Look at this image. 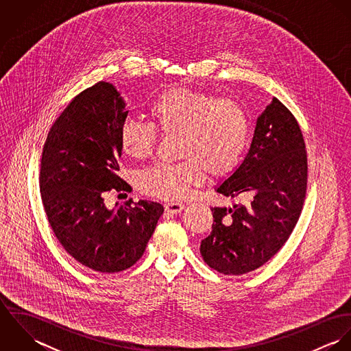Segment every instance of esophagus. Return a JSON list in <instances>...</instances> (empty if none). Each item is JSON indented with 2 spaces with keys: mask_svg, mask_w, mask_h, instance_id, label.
<instances>
[{
  "mask_svg": "<svg viewBox=\"0 0 351 351\" xmlns=\"http://www.w3.org/2000/svg\"><path fill=\"white\" fill-rule=\"evenodd\" d=\"M184 208H185V205L181 204V202H167V204H165V210L170 215L180 213V212L184 210Z\"/></svg>",
  "mask_w": 351,
  "mask_h": 351,
  "instance_id": "1",
  "label": "esophagus"
}]
</instances>
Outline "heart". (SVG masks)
Segmentation results:
<instances>
[{
    "label": "heart",
    "instance_id": "1",
    "mask_svg": "<svg viewBox=\"0 0 351 351\" xmlns=\"http://www.w3.org/2000/svg\"><path fill=\"white\" fill-rule=\"evenodd\" d=\"M151 123L127 120L120 128L123 152L142 162L156 146V131L177 135L176 155L181 160L156 165L138 177L142 193L162 200H181L206 174L213 178L231 174L243 160L251 139L246 108L232 99L173 88L156 96L149 106Z\"/></svg>",
    "mask_w": 351,
    "mask_h": 351
}]
</instances>
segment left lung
<instances>
[{"instance_id":"left-lung-1","label":"left lung","mask_w":351,"mask_h":351,"mask_svg":"<svg viewBox=\"0 0 351 351\" xmlns=\"http://www.w3.org/2000/svg\"><path fill=\"white\" fill-rule=\"evenodd\" d=\"M305 142L292 112L277 99L258 117L250 151L217 193L246 205L212 208V232L201 241L208 266L227 276L252 271L289 239L306 193Z\"/></svg>"}]
</instances>
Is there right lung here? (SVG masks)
Segmentation results:
<instances>
[{"label": "right lung", "mask_w": 351, "mask_h": 351, "mask_svg": "<svg viewBox=\"0 0 351 351\" xmlns=\"http://www.w3.org/2000/svg\"><path fill=\"white\" fill-rule=\"evenodd\" d=\"M127 114L113 85L97 82L55 120L40 159L42 201L58 242L75 261L100 273L135 265L163 213V206L152 201L116 209L104 202L112 191L130 192L116 174Z\"/></svg>", "instance_id": "obj_1"}]
</instances>
